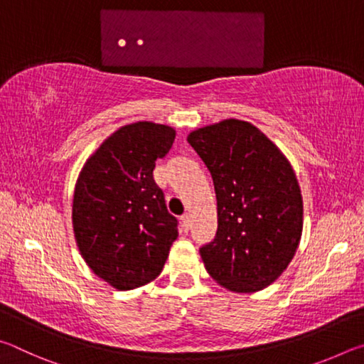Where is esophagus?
<instances>
[{"label":"esophagus","instance_id":"obj_1","mask_svg":"<svg viewBox=\"0 0 364 364\" xmlns=\"http://www.w3.org/2000/svg\"><path fill=\"white\" fill-rule=\"evenodd\" d=\"M181 226H183L184 231H188L189 228H191V217H189V213L181 215Z\"/></svg>","mask_w":364,"mask_h":364}]
</instances>
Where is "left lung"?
<instances>
[{
  "label": "left lung",
  "mask_w": 364,
  "mask_h": 364,
  "mask_svg": "<svg viewBox=\"0 0 364 364\" xmlns=\"http://www.w3.org/2000/svg\"><path fill=\"white\" fill-rule=\"evenodd\" d=\"M217 194L218 230L200 247L212 278L232 292L269 286L291 263L304 226L294 170L249 122L230 119L188 136Z\"/></svg>",
  "instance_id": "left-lung-1"
}]
</instances>
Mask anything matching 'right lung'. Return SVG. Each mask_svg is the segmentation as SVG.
<instances>
[{
	"instance_id": "obj_1",
	"label": "right lung",
	"mask_w": 364,
	"mask_h": 364,
	"mask_svg": "<svg viewBox=\"0 0 364 364\" xmlns=\"http://www.w3.org/2000/svg\"><path fill=\"white\" fill-rule=\"evenodd\" d=\"M173 141L175 130L167 125H125L104 141L78 176L72 221L80 254L119 291L156 279L178 237V220L152 175Z\"/></svg>"
}]
</instances>
